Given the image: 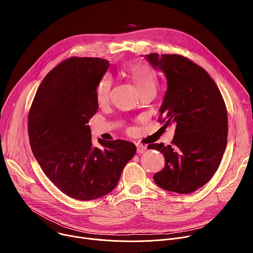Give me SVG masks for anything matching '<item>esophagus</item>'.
I'll return each mask as SVG.
<instances>
[{"instance_id": "34e87169", "label": "esophagus", "mask_w": 253, "mask_h": 253, "mask_svg": "<svg viewBox=\"0 0 253 253\" xmlns=\"http://www.w3.org/2000/svg\"><path fill=\"white\" fill-rule=\"evenodd\" d=\"M137 153H144L147 150V147L145 145H142V144H137Z\"/></svg>"}]
</instances>
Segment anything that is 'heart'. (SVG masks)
I'll use <instances>...</instances> for the list:
<instances>
[{
    "label": "heart",
    "mask_w": 253,
    "mask_h": 253,
    "mask_svg": "<svg viewBox=\"0 0 253 253\" xmlns=\"http://www.w3.org/2000/svg\"><path fill=\"white\" fill-rule=\"evenodd\" d=\"M128 76L138 88L139 92L150 88L156 89L157 77L154 70L143 62L129 63L125 68ZM112 88V79L109 75L104 76L96 88V98L99 103H105L109 99Z\"/></svg>",
    "instance_id": "b5f03b06"
}]
</instances>
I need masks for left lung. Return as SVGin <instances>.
<instances>
[{
    "label": "left lung",
    "mask_w": 253,
    "mask_h": 253,
    "mask_svg": "<svg viewBox=\"0 0 253 253\" xmlns=\"http://www.w3.org/2000/svg\"><path fill=\"white\" fill-rule=\"evenodd\" d=\"M144 58L165 74L167 80L159 121H165L164 126L176 125L172 145H148L165 158V167L153 179L167 191L192 193L212 178L225 151L228 133L225 103L207 72L189 59L157 53Z\"/></svg>",
    "instance_id": "1"
}]
</instances>
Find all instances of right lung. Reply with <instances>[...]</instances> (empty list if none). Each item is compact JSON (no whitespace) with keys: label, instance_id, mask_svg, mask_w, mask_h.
Listing matches in <instances>:
<instances>
[{"label":"right lung","instance_id":"obj_1","mask_svg":"<svg viewBox=\"0 0 253 253\" xmlns=\"http://www.w3.org/2000/svg\"><path fill=\"white\" fill-rule=\"evenodd\" d=\"M100 58H69L42 81L29 113L30 145L42 170L68 196L82 201L110 193L136 153L125 140L98 139L89 125L98 110L96 88L109 68Z\"/></svg>","mask_w":253,"mask_h":253}]
</instances>
